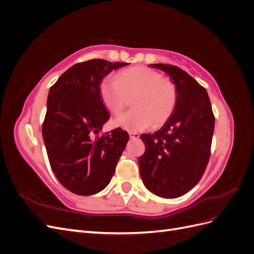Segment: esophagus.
<instances>
[{
	"label": "esophagus",
	"mask_w": 254,
	"mask_h": 254,
	"mask_svg": "<svg viewBox=\"0 0 254 254\" xmlns=\"http://www.w3.org/2000/svg\"><path fill=\"white\" fill-rule=\"evenodd\" d=\"M129 136H130V139L134 140V139H139L140 134L137 133V132H129Z\"/></svg>",
	"instance_id": "34e87169"
}]
</instances>
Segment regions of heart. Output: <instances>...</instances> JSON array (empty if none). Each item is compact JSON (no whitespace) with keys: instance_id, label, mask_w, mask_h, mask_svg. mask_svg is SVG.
<instances>
[{"instance_id":"heart-1","label":"heart","mask_w":254,"mask_h":254,"mask_svg":"<svg viewBox=\"0 0 254 254\" xmlns=\"http://www.w3.org/2000/svg\"><path fill=\"white\" fill-rule=\"evenodd\" d=\"M98 91L105 108L113 115H120L132 98L133 109L112 121L113 126L128 131L164 125L178 103L176 83L143 65L121 70L117 74V80L105 77L99 83Z\"/></svg>"}]
</instances>
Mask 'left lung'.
I'll return each mask as SVG.
<instances>
[{
  "mask_svg": "<svg viewBox=\"0 0 254 254\" xmlns=\"http://www.w3.org/2000/svg\"><path fill=\"white\" fill-rule=\"evenodd\" d=\"M171 76L178 103L153 134H142L145 152L139 158L141 178L151 193L177 198L193 189L209 163L215 118L206 90L190 75L172 64H150Z\"/></svg>",
  "mask_w": 254,
  "mask_h": 254,
  "instance_id": "8db88e82",
  "label": "left lung"
}]
</instances>
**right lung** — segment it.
I'll use <instances>...</instances> for the list:
<instances>
[{"label":"right lung","instance_id":"right-lung-1","mask_svg":"<svg viewBox=\"0 0 254 254\" xmlns=\"http://www.w3.org/2000/svg\"><path fill=\"white\" fill-rule=\"evenodd\" d=\"M127 63L92 59L76 64L49 92L42 136L52 170L74 194L93 195L108 186L129 140L121 128L96 135L109 120L99 97L102 79Z\"/></svg>","mask_w":254,"mask_h":254}]
</instances>
